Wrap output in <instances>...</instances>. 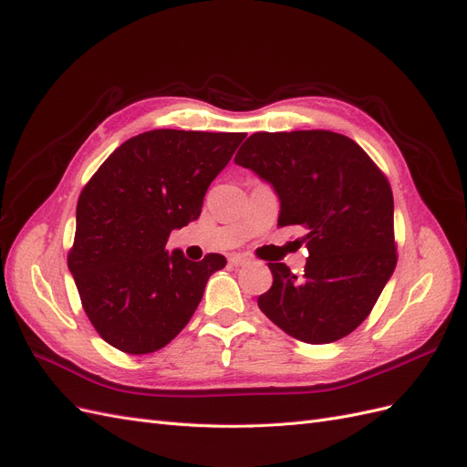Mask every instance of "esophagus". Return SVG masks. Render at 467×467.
<instances>
[{"mask_svg":"<svg viewBox=\"0 0 467 467\" xmlns=\"http://www.w3.org/2000/svg\"><path fill=\"white\" fill-rule=\"evenodd\" d=\"M249 263H251V259L245 255H230V265H234V266H244Z\"/></svg>","mask_w":467,"mask_h":467,"instance_id":"1","label":"esophagus"}]
</instances>
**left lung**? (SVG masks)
<instances>
[{
    "label": "left lung",
    "mask_w": 467,
    "mask_h": 467,
    "mask_svg": "<svg viewBox=\"0 0 467 467\" xmlns=\"http://www.w3.org/2000/svg\"><path fill=\"white\" fill-rule=\"evenodd\" d=\"M275 189L278 225H302V276L268 263L273 286L261 312L309 345L338 341L368 317L393 275V194L357 142L329 130L257 132L235 155Z\"/></svg>",
    "instance_id": "obj_1"
}]
</instances>
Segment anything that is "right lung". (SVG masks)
<instances>
[{"label": "right lung", "mask_w": 467, "mask_h": 467, "mask_svg": "<svg viewBox=\"0 0 467 467\" xmlns=\"http://www.w3.org/2000/svg\"><path fill=\"white\" fill-rule=\"evenodd\" d=\"M244 132L150 130L126 140L83 187L67 268L95 331L129 355L163 348L199 307L225 257L169 253V234L201 216L210 182Z\"/></svg>", "instance_id": "add662e5"}]
</instances>
